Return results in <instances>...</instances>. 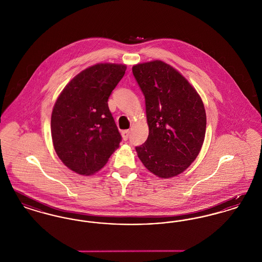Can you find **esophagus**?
Instances as JSON below:
<instances>
[{"instance_id":"esophagus-1","label":"esophagus","mask_w":262,"mask_h":262,"mask_svg":"<svg viewBox=\"0 0 262 262\" xmlns=\"http://www.w3.org/2000/svg\"><path fill=\"white\" fill-rule=\"evenodd\" d=\"M128 136H129V130L128 129H125V130L122 132V137H123L125 140L128 138Z\"/></svg>"}]
</instances>
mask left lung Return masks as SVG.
<instances>
[{"label": "left lung", "instance_id": "1", "mask_svg": "<svg viewBox=\"0 0 262 262\" xmlns=\"http://www.w3.org/2000/svg\"><path fill=\"white\" fill-rule=\"evenodd\" d=\"M133 73L145 97L147 140L136 147L152 174L169 179L182 174L202 147L206 113L200 94L172 66L160 60L137 63Z\"/></svg>", "mask_w": 262, "mask_h": 262}]
</instances>
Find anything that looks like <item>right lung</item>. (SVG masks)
<instances>
[{
	"mask_svg": "<svg viewBox=\"0 0 262 262\" xmlns=\"http://www.w3.org/2000/svg\"><path fill=\"white\" fill-rule=\"evenodd\" d=\"M125 70L124 63L91 66L75 75L55 102L51 116L54 149L76 174H95L120 146L122 137L107 102Z\"/></svg>",
	"mask_w": 262,
	"mask_h": 262,
	"instance_id": "1",
	"label": "right lung"
}]
</instances>
